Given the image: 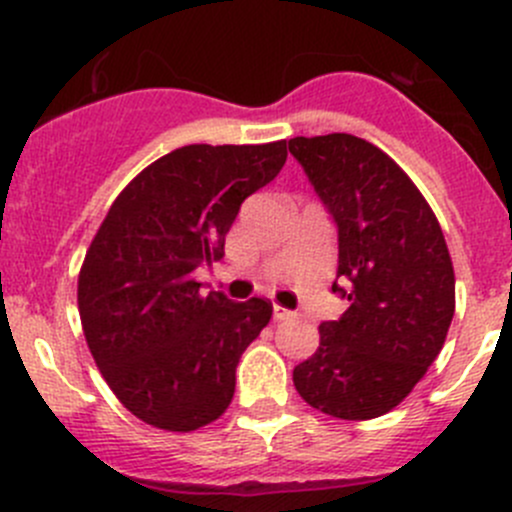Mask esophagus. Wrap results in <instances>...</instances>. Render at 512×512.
I'll list each match as a JSON object with an SVG mask.
<instances>
[{"mask_svg":"<svg viewBox=\"0 0 512 512\" xmlns=\"http://www.w3.org/2000/svg\"><path fill=\"white\" fill-rule=\"evenodd\" d=\"M272 314H275L277 322H285V319H292L294 317V312H289V309L280 307V304H275V307H272Z\"/></svg>","mask_w":512,"mask_h":512,"instance_id":"34e87169","label":"esophagus"}]
</instances>
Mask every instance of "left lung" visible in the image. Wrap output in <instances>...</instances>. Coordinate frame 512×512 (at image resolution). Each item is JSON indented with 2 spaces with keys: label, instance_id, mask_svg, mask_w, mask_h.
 Here are the masks:
<instances>
[{
  "label": "left lung",
  "instance_id": "obj_1",
  "mask_svg": "<svg viewBox=\"0 0 512 512\" xmlns=\"http://www.w3.org/2000/svg\"><path fill=\"white\" fill-rule=\"evenodd\" d=\"M337 225L332 292L349 299L319 324V347L294 366L312 409L347 421L384 416L423 379L456 312V277L441 225L414 180L381 148L349 133L289 141Z\"/></svg>",
  "mask_w": 512,
  "mask_h": 512
}]
</instances>
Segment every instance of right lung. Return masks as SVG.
I'll return each mask as SVG.
<instances>
[{
  "label": "right lung",
  "mask_w": 512,
  "mask_h": 512,
  "mask_svg": "<svg viewBox=\"0 0 512 512\" xmlns=\"http://www.w3.org/2000/svg\"><path fill=\"white\" fill-rule=\"evenodd\" d=\"M287 141L195 143L121 190L79 275V314L116 399L151 426L188 433L225 414L242 352L272 317L260 297L200 294L193 272L225 255L247 195L277 178Z\"/></svg>",
  "instance_id": "obj_1"
}]
</instances>
